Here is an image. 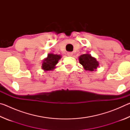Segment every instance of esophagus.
<instances>
[{
    "instance_id": "34e87169",
    "label": "esophagus",
    "mask_w": 130,
    "mask_h": 130,
    "mask_svg": "<svg viewBox=\"0 0 130 130\" xmlns=\"http://www.w3.org/2000/svg\"><path fill=\"white\" fill-rule=\"evenodd\" d=\"M68 56H69V57H71V56H73V52H68Z\"/></svg>"
}]
</instances>
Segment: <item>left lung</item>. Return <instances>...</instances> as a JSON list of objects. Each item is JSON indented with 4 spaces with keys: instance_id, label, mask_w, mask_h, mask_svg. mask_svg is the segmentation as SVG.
<instances>
[{
    "instance_id": "left-lung-1",
    "label": "left lung",
    "mask_w": 130,
    "mask_h": 130,
    "mask_svg": "<svg viewBox=\"0 0 130 130\" xmlns=\"http://www.w3.org/2000/svg\"><path fill=\"white\" fill-rule=\"evenodd\" d=\"M78 60L79 62L83 66L85 70L92 72L95 70L99 65L96 59L88 53L81 55L78 57Z\"/></svg>"
}]
</instances>
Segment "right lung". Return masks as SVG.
Listing matches in <instances>:
<instances>
[{
    "instance_id": "1",
    "label": "right lung",
    "mask_w": 130,
    "mask_h": 130,
    "mask_svg": "<svg viewBox=\"0 0 130 130\" xmlns=\"http://www.w3.org/2000/svg\"><path fill=\"white\" fill-rule=\"evenodd\" d=\"M61 55L54 54L52 53L49 54L46 58L43 60L42 69L45 71L53 70L55 68V66L58 63L59 60L61 59Z\"/></svg>"
}]
</instances>
